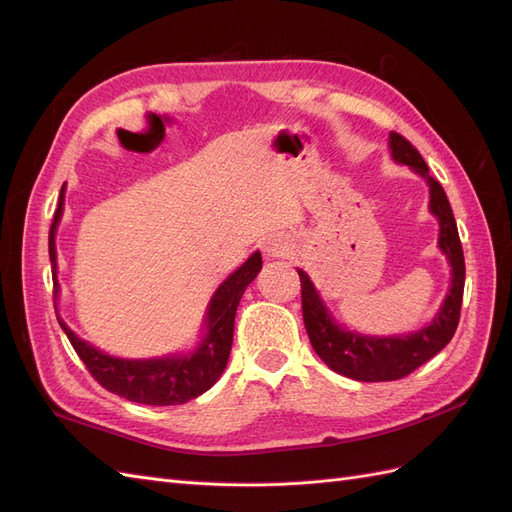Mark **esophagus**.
<instances>
[{
    "label": "esophagus",
    "mask_w": 512,
    "mask_h": 512,
    "mask_svg": "<svg viewBox=\"0 0 512 512\" xmlns=\"http://www.w3.org/2000/svg\"><path fill=\"white\" fill-rule=\"evenodd\" d=\"M262 254L269 260L275 258H286L290 254V241L284 235H273L262 241Z\"/></svg>",
    "instance_id": "34e87169"
}]
</instances>
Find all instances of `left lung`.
<instances>
[{"label": "left lung", "mask_w": 512, "mask_h": 512, "mask_svg": "<svg viewBox=\"0 0 512 512\" xmlns=\"http://www.w3.org/2000/svg\"><path fill=\"white\" fill-rule=\"evenodd\" d=\"M389 147L395 162L410 166L429 185V211L440 222L438 245L448 258V265H451V290H448L440 312L427 327L408 335L369 337L339 327L329 314L327 305L320 299L312 280H309V275L299 269L303 322L309 342L333 371L359 382H386L404 378L451 342L459 324L463 282H466V262H463L457 222L444 188L429 175V168L421 153L404 136L391 132Z\"/></svg>", "instance_id": "obj_1"}]
</instances>
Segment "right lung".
Segmentation results:
<instances>
[{"label":"right lung","instance_id":"1","mask_svg":"<svg viewBox=\"0 0 512 512\" xmlns=\"http://www.w3.org/2000/svg\"><path fill=\"white\" fill-rule=\"evenodd\" d=\"M64 190L59 192V203L53 215L49 232V256L53 271H57V250H55V230L64 213ZM262 269V256L254 252L243 265L226 277L224 284L215 290L209 301L205 316V337L198 348L181 356H162V359H119L108 356L98 348L89 346L79 335H74L68 324L59 320V327L68 335L72 348L81 356V361L89 369L106 391L119 397H126L136 404L147 406H177L185 404L198 395L209 391L218 382L228 363L232 348V331H235V314L245 288L254 282V277ZM59 282L53 275V297L57 299ZM57 312V303H55Z\"/></svg>","mask_w":512,"mask_h":512}]
</instances>
